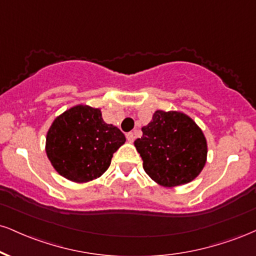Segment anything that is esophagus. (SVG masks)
Instances as JSON below:
<instances>
[{"label":"esophagus","mask_w":256,"mask_h":256,"mask_svg":"<svg viewBox=\"0 0 256 256\" xmlns=\"http://www.w3.org/2000/svg\"><path fill=\"white\" fill-rule=\"evenodd\" d=\"M126 140H128V142H130V143H132V142L134 140V132H128V134H126Z\"/></svg>","instance_id":"34e87169"}]
</instances>
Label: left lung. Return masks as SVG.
Instances as JSON below:
<instances>
[{
	"label": "left lung",
	"instance_id": "8db88e82",
	"mask_svg": "<svg viewBox=\"0 0 256 256\" xmlns=\"http://www.w3.org/2000/svg\"><path fill=\"white\" fill-rule=\"evenodd\" d=\"M143 136L134 146L146 173L164 187L188 184L198 176L208 158V143L202 128L178 110H156L142 128Z\"/></svg>",
	"mask_w": 256,
	"mask_h": 256
}]
</instances>
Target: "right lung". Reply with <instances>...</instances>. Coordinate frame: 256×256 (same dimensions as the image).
<instances>
[{"instance_id":"add662e5","label":"right lung","mask_w":256,"mask_h":256,"mask_svg":"<svg viewBox=\"0 0 256 256\" xmlns=\"http://www.w3.org/2000/svg\"><path fill=\"white\" fill-rule=\"evenodd\" d=\"M126 138L106 124L100 108L78 104L58 116L46 134V155L58 174L74 182L100 178Z\"/></svg>"}]
</instances>
